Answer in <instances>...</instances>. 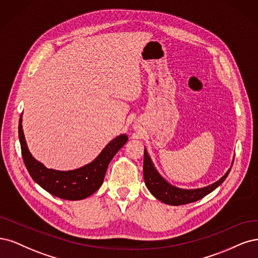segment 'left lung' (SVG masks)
Wrapping results in <instances>:
<instances>
[{
	"label": "left lung",
	"instance_id": "obj_1",
	"mask_svg": "<svg viewBox=\"0 0 258 258\" xmlns=\"http://www.w3.org/2000/svg\"><path fill=\"white\" fill-rule=\"evenodd\" d=\"M234 163V162H232ZM230 169L225 173V176L222 177L215 183L206 186L203 188L197 189H182L176 186L170 185L168 182H166L154 168V166L149 157L146 149L144 154V179L145 183L150 190L153 196H155L159 201L171 205V206H179L185 205L189 203H194L202 199L206 195L211 193L212 190L217 188L222 182L226 179Z\"/></svg>",
	"mask_w": 258,
	"mask_h": 258
}]
</instances>
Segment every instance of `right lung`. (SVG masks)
Segmentation results:
<instances>
[{
	"instance_id": "add662e5",
	"label": "right lung",
	"mask_w": 258,
	"mask_h": 258,
	"mask_svg": "<svg viewBox=\"0 0 258 258\" xmlns=\"http://www.w3.org/2000/svg\"><path fill=\"white\" fill-rule=\"evenodd\" d=\"M18 132L22 159L32 179L47 192L68 201L87 198L101 187L108 165L128 139L126 135H120L111 140L92 163L71 171H57L46 168L29 152L24 140L21 118Z\"/></svg>"
}]
</instances>
